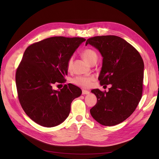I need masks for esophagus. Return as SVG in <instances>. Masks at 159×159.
Returning a JSON list of instances; mask_svg holds the SVG:
<instances>
[{"mask_svg":"<svg viewBox=\"0 0 159 159\" xmlns=\"http://www.w3.org/2000/svg\"><path fill=\"white\" fill-rule=\"evenodd\" d=\"M88 93H89V91H87V90H82V94L83 95H87V94H88Z\"/></svg>","mask_w":159,"mask_h":159,"instance_id":"1","label":"esophagus"}]
</instances>
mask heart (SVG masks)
<instances>
[{
  "mask_svg": "<svg viewBox=\"0 0 159 159\" xmlns=\"http://www.w3.org/2000/svg\"><path fill=\"white\" fill-rule=\"evenodd\" d=\"M84 58L87 61L88 63H91L94 60H97L98 54L93 50L90 48H86L82 51L81 53ZM73 62V57H71L67 61V67L70 70ZM94 80L92 76H77L71 80V82L74 85L80 86L81 88H89L91 84V82Z\"/></svg>",
  "mask_w": 159,
  "mask_h": 159,
  "instance_id": "b5f03b06",
  "label": "heart"
}]
</instances>
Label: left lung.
Returning <instances> with one entry per match:
<instances>
[{"mask_svg": "<svg viewBox=\"0 0 159 159\" xmlns=\"http://www.w3.org/2000/svg\"><path fill=\"white\" fill-rule=\"evenodd\" d=\"M88 44L98 49L103 57L98 78L101 85H112L107 92L91 91L98 101L90 113L102 125H116L134 111L142 98L143 58L131 44L117 36L91 37L86 41L85 45Z\"/></svg>", "mask_w": 159, "mask_h": 159, "instance_id": "obj_1", "label": "left lung"}]
</instances>
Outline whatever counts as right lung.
Returning <instances> with one entry per match:
<instances>
[{"label":"right lung","mask_w":159,"mask_h":159,"mask_svg":"<svg viewBox=\"0 0 159 159\" xmlns=\"http://www.w3.org/2000/svg\"><path fill=\"white\" fill-rule=\"evenodd\" d=\"M83 38L54 36L28 46L16 71L18 98L26 114L46 127L58 125L68 117L71 103L81 94L73 84H65L60 91L54 84L65 83L67 61Z\"/></svg>","instance_id":"obj_1"}]
</instances>
